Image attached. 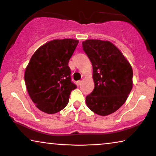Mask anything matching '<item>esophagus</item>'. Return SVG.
<instances>
[{
    "label": "esophagus",
    "instance_id": "34e87169",
    "mask_svg": "<svg viewBox=\"0 0 156 156\" xmlns=\"http://www.w3.org/2000/svg\"><path fill=\"white\" fill-rule=\"evenodd\" d=\"M82 80L77 81V82H76V85H77L78 87H79V86H80L81 84H82Z\"/></svg>",
    "mask_w": 156,
    "mask_h": 156
}]
</instances>
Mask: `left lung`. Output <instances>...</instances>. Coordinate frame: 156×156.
Here are the masks:
<instances>
[{
  "label": "left lung",
  "mask_w": 156,
  "mask_h": 156,
  "mask_svg": "<svg viewBox=\"0 0 156 156\" xmlns=\"http://www.w3.org/2000/svg\"><path fill=\"white\" fill-rule=\"evenodd\" d=\"M83 50L93 67L94 88L86 97L94 113L107 116L125 103L133 87V69L123 53L109 41L87 40Z\"/></svg>",
  "instance_id": "obj_1"
}]
</instances>
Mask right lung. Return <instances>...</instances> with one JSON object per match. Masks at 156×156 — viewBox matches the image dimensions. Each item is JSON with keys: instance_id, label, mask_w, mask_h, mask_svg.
Instances as JSON below:
<instances>
[{"instance_id": "right-lung-1", "label": "right lung", "mask_w": 156, "mask_h": 156, "mask_svg": "<svg viewBox=\"0 0 156 156\" xmlns=\"http://www.w3.org/2000/svg\"><path fill=\"white\" fill-rule=\"evenodd\" d=\"M74 39L53 40L40 47L25 72L27 92L36 107L49 114L62 110L76 86L71 82L69 59L77 46Z\"/></svg>"}]
</instances>
